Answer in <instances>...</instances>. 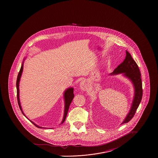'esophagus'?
I'll use <instances>...</instances> for the list:
<instances>
[{"instance_id": "1", "label": "esophagus", "mask_w": 158, "mask_h": 158, "mask_svg": "<svg viewBox=\"0 0 158 158\" xmlns=\"http://www.w3.org/2000/svg\"><path fill=\"white\" fill-rule=\"evenodd\" d=\"M80 88L81 90H86L88 88V83L86 80H82L80 83Z\"/></svg>"}]
</instances>
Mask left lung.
Here are the masks:
<instances>
[{
    "instance_id": "left-lung-1",
    "label": "left lung",
    "mask_w": 158,
    "mask_h": 158,
    "mask_svg": "<svg viewBox=\"0 0 158 158\" xmlns=\"http://www.w3.org/2000/svg\"><path fill=\"white\" fill-rule=\"evenodd\" d=\"M118 74H122L125 77L129 79L133 83L135 89L134 97L130 110L122 123L123 124L128 122L135 115L141 102L143 92L139 69L135 61L127 50H126V56L124 61L115 69L113 72L110 73V75H116Z\"/></svg>"
}]
</instances>
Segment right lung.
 Here are the masks:
<instances>
[{
    "label": "right lung",
    "mask_w": 158,
    "mask_h": 158,
    "mask_svg": "<svg viewBox=\"0 0 158 158\" xmlns=\"http://www.w3.org/2000/svg\"><path fill=\"white\" fill-rule=\"evenodd\" d=\"M25 58L23 59V64H22V66H21V68L20 69V71L18 73V78H17V81H16V88H17V98H18V105H19V108L21 110V111H22V113L23 114V115L25 116V115L24 114V113L23 112V109H22V107H21V102H20V98H19V82H20V80H21V75H22V73H23V63H24V60H25ZM74 97V94H73V88L70 87V88H69L67 89H66L64 92V115H63V120L61 121V123H60L62 124L63 123H64V122L65 121L66 118V116H67V114H68V110H69V106L73 100ZM29 120V119H28ZM34 125H35L36 127L39 128H44V127H40L38 126V125H36V123H35L33 121L29 120ZM50 129H52V128H50Z\"/></svg>",
    "instance_id": "right-lung-1"
}]
</instances>
